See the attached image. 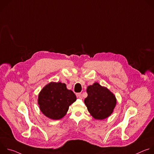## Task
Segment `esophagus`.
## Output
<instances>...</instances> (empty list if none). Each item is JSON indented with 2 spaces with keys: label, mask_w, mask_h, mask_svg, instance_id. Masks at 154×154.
<instances>
[{
  "label": "esophagus",
  "mask_w": 154,
  "mask_h": 154,
  "mask_svg": "<svg viewBox=\"0 0 154 154\" xmlns=\"http://www.w3.org/2000/svg\"><path fill=\"white\" fill-rule=\"evenodd\" d=\"M76 96L79 99H82V94L81 93H77Z\"/></svg>",
  "instance_id": "34e87169"
}]
</instances>
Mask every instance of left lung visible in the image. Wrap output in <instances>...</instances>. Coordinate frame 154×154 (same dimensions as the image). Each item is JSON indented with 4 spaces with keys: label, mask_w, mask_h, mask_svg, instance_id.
<instances>
[{
    "label": "left lung",
    "mask_w": 154,
    "mask_h": 154,
    "mask_svg": "<svg viewBox=\"0 0 154 154\" xmlns=\"http://www.w3.org/2000/svg\"><path fill=\"white\" fill-rule=\"evenodd\" d=\"M86 92L88 96L84 102L94 119L102 120L111 115L116 104V99L107 88L96 82L88 86Z\"/></svg>",
    "instance_id": "obj_1"
}]
</instances>
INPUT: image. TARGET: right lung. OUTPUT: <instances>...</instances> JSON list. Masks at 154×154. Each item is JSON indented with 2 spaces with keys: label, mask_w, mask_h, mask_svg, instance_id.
Returning <instances> with one entry per match:
<instances>
[{
  "label": "right lung",
  "mask_w": 154,
  "mask_h": 154,
  "mask_svg": "<svg viewBox=\"0 0 154 154\" xmlns=\"http://www.w3.org/2000/svg\"><path fill=\"white\" fill-rule=\"evenodd\" d=\"M76 99L75 94L67 89L65 83L51 82L40 91L38 103L40 110L46 116L58 120L66 115L69 106Z\"/></svg>",
  "instance_id": "obj_1"
}]
</instances>
